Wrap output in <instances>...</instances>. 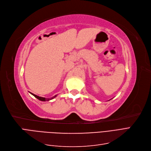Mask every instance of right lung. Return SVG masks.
<instances>
[{"mask_svg":"<svg viewBox=\"0 0 151 151\" xmlns=\"http://www.w3.org/2000/svg\"><path fill=\"white\" fill-rule=\"evenodd\" d=\"M30 93L32 94L33 96H34L36 98H37L38 99L40 100V101H49V100H51V99H52L55 98L56 96H57V95H55V96H53V97H52V98H43V97H40V96H37V95H35V94H33V93Z\"/></svg>","mask_w":151,"mask_h":151,"instance_id":"right-lung-1","label":"right lung"}]
</instances>
